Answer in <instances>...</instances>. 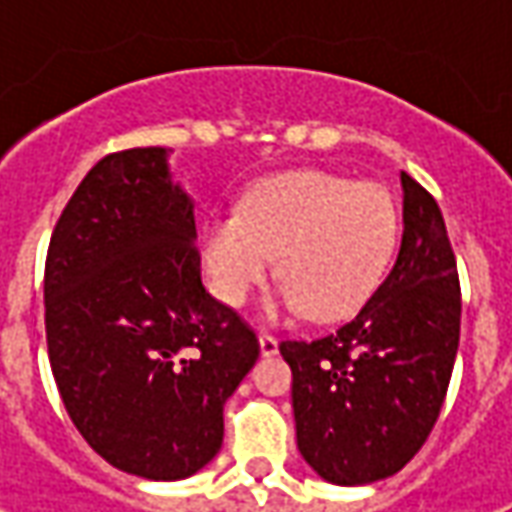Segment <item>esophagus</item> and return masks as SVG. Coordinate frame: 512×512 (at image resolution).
Returning <instances> with one entry per match:
<instances>
[{
    "mask_svg": "<svg viewBox=\"0 0 512 512\" xmlns=\"http://www.w3.org/2000/svg\"><path fill=\"white\" fill-rule=\"evenodd\" d=\"M259 347H262L265 356H273V353L279 350V339H276L273 333H262V336H259Z\"/></svg>",
    "mask_w": 512,
    "mask_h": 512,
    "instance_id": "34e87169",
    "label": "esophagus"
}]
</instances>
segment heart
<instances>
[{
    "label": "heart",
    "mask_w": 512,
    "mask_h": 512,
    "mask_svg": "<svg viewBox=\"0 0 512 512\" xmlns=\"http://www.w3.org/2000/svg\"><path fill=\"white\" fill-rule=\"evenodd\" d=\"M399 236V210L382 185H356L325 170L270 176L242 210L210 222L205 267L216 296L242 305L279 256L273 310L336 322L370 299Z\"/></svg>",
    "instance_id": "1"
}]
</instances>
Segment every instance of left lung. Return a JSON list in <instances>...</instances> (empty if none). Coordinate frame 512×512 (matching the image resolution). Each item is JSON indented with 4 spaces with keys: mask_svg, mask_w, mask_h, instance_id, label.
I'll use <instances>...</instances> for the list:
<instances>
[{
    "mask_svg": "<svg viewBox=\"0 0 512 512\" xmlns=\"http://www.w3.org/2000/svg\"><path fill=\"white\" fill-rule=\"evenodd\" d=\"M396 265L333 333L279 344L293 373L296 444L333 484L399 473L442 413L459 350L462 287L436 199L402 173Z\"/></svg>",
    "mask_w": 512,
    "mask_h": 512,
    "instance_id": "8db88e82",
    "label": "left lung"
}]
</instances>
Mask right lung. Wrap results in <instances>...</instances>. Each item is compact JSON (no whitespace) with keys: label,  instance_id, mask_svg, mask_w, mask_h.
I'll use <instances>...</instances> for the list:
<instances>
[{"label":"right lung","instance_id":"right-lung-1","mask_svg":"<svg viewBox=\"0 0 512 512\" xmlns=\"http://www.w3.org/2000/svg\"><path fill=\"white\" fill-rule=\"evenodd\" d=\"M45 333L70 422L105 462L176 482L219 453L259 339L202 285L165 148L108 153L73 190L45 259Z\"/></svg>","mask_w":512,"mask_h":512}]
</instances>
